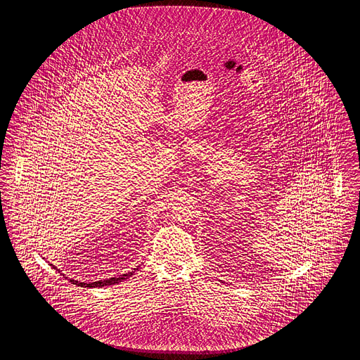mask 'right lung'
Instances as JSON below:
<instances>
[{
  "instance_id": "add662e5",
  "label": "right lung",
  "mask_w": 360,
  "mask_h": 360,
  "mask_svg": "<svg viewBox=\"0 0 360 360\" xmlns=\"http://www.w3.org/2000/svg\"><path fill=\"white\" fill-rule=\"evenodd\" d=\"M52 266V264H51ZM53 269H56L55 266H52ZM140 266H137L136 269H134V271L131 273H127V274L119 275V276H113V278H108V279H103V281H96V282H79V281H75V279H70L71 283L74 285H78L81 288H103V286H110V285H116V283H120L121 281L124 279H128L129 276L135 274V271L139 270Z\"/></svg>"
}]
</instances>
